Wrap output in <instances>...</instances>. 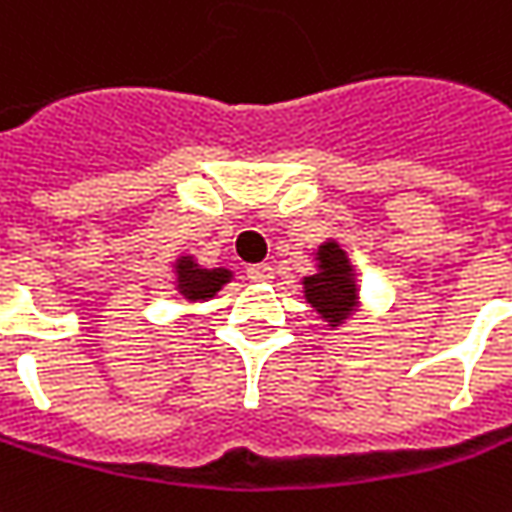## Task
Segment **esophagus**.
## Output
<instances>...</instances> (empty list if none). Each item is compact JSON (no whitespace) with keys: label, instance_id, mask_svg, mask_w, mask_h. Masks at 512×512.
<instances>
[{"label":"esophagus","instance_id":"34e87169","mask_svg":"<svg viewBox=\"0 0 512 512\" xmlns=\"http://www.w3.org/2000/svg\"><path fill=\"white\" fill-rule=\"evenodd\" d=\"M246 277L252 283H269V280H274V269H271L269 263H255V266L246 269Z\"/></svg>","mask_w":512,"mask_h":512}]
</instances>
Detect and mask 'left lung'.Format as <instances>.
Returning a JSON list of instances; mask_svg holds the SVG:
<instances>
[{"label":"left lung","mask_w":512,"mask_h":512,"mask_svg":"<svg viewBox=\"0 0 512 512\" xmlns=\"http://www.w3.org/2000/svg\"><path fill=\"white\" fill-rule=\"evenodd\" d=\"M316 260H319V271L302 280L305 300L314 305L316 311L322 314V319H328L330 325L336 328L339 322H344V316L356 308L353 266H350L342 246L333 241L319 246Z\"/></svg>","instance_id":"obj_1"}]
</instances>
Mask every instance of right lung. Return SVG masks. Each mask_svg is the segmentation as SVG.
I'll return each instance as SVG.
<instances>
[{"label":"right lung","instance_id":"add662e5","mask_svg":"<svg viewBox=\"0 0 512 512\" xmlns=\"http://www.w3.org/2000/svg\"><path fill=\"white\" fill-rule=\"evenodd\" d=\"M232 271L227 269H201L193 257H179L176 260V285L184 300H210L221 285L229 283Z\"/></svg>","mask_w":512,"mask_h":512}]
</instances>
